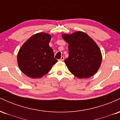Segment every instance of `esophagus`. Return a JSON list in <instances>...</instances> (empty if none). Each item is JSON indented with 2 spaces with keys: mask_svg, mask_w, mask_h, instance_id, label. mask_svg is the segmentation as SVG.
<instances>
[{
  "mask_svg": "<svg viewBox=\"0 0 120 120\" xmlns=\"http://www.w3.org/2000/svg\"><path fill=\"white\" fill-rule=\"evenodd\" d=\"M64 60V56H61V59H59V61H63V60Z\"/></svg>",
  "mask_w": 120,
  "mask_h": 120,
  "instance_id": "34e87169",
  "label": "esophagus"
}]
</instances>
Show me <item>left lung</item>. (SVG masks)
I'll use <instances>...</instances> for the list:
<instances>
[{
  "label": "left lung",
  "mask_w": 120,
  "mask_h": 120,
  "mask_svg": "<svg viewBox=\"0 0 120 120\" xmlns=\"http://www.w3.org/2000/svg\"><path fill=\"white\" fill-rule=\"evenodd\" d=\"M62 37L68 43L69 56L64 62L71 73L79 78L95 74L102 61L101 51L95 42L80 31L63 34Z\"/></svg>",
  "instance_id": "1"
}]
</instances>
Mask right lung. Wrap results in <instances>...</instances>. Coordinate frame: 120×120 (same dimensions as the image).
Masks as SVG:
<instances>
[{"instance_id": "add662e5", "label": "right lung", "mask_w": 120, "mask_h": 120, "mask_svg": "<svg viewBox=\"0 0 120 120\" xmlns=\"http://www.w3.org/2000/svg\"><path fill=\"white\" fill-rule=\"evenodd\" d=\"M50 34L39 33L32 35L21 46L17 54L20 70L29 77L39 78L49 72L57 60L49 46Z\"/></svg>"}]
</instances>
